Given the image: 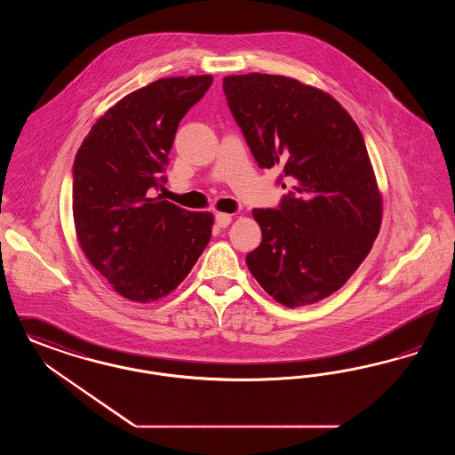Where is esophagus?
Masks as SVG:
<instances>
[{
    "label": "esophagus",
    "mask_w": 455,
    "mask_h": 455,
    "mask_svg": "<svg viewBox=\"0 0 455 455\" xmlns=\"http://www.w3.org/2000/svg\"><path fill=\"white\" fill-rule=\"evenodd\" d=\"M215 221H217L220 228H225V227H228L232 223V215H228V213H217L215 215Z\"/></svg>",
    "instance_id": "obj_1"
}]
</instances>
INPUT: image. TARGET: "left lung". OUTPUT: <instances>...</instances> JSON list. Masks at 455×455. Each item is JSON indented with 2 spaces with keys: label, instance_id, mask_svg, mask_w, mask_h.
I'll list each match as a JSON object with an SVG mask.
<instances>
[{
  "label": "left lung",
  "instance_id": "left-lung-1",
  "mask_svg": "<svg viewBox=\"0 0 455 455\" xmlns=\"http://www.w3.org/2000/svg\"><path fill=\"white\" fill-rule=\"evenodd\" d=\"M223 92L255 163L292 181L277 210L252 212L262 242L249 271L288 308L318 303L357 271L381 228L363 133L331 94L288 76H227Z\"/></svg>",
  "mask_w": 455,
  "mask_h": 455
}]
</instances>
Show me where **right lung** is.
Here are the masks:
<instances>
[{"label":"right lung","instance_id":"1","mask_svg":"<svg viewBox=\"0 0 455 455\" xmlns=\"http://www.w3.org/2000/svg\"><path fill=\"white\" fill-rule=\"evenodd\" d=\"M213 76L163 77L98 118L74 161L76 238L92 267L130 301L174 291L212 238L213 215L150 196L182 116Z\"/></svg>","mask_w":455,"mask_h":455}]
</instances>
